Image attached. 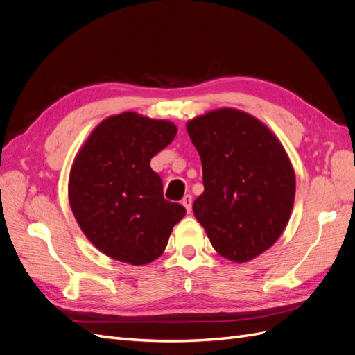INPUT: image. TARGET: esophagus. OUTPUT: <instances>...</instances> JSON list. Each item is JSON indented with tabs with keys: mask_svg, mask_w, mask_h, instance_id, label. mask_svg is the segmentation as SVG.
I'll return each instance as SVG.
<instances>
[{
	"mask_svg": "<svg viewBox=\"0 0 355 355\" xmlns=\"http://www.w3.org/2000/svg\"><path fill=\"white\" fill-rule=\"evenodd\" d=\"M182 206L187 209L188 213H191V207H192V197L189 194H187L184 198H182Z\"/></svg>",
	"mask_w": 355,
	"mask_h": 355,
	"instance_id": "1",
	"label": "esophagus"
}]
</instances>
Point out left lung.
<instances>
[{"label":"left lung","mask_w":355,"mask_h":355,"mask_svg":"<svg viewBox=\"0 0 355 355\" xmlns=\"http://www.w3.org/2000/svg\"><path fill=\"white\" fill-rule=\"evenodd\" d=\"M187 130L202 166L192 210L225 259L249 262L280 239L295 202V170L278 137L256 116L220 108Z\"/></svg>","instance_id":"8db88e82"}]
</instances>
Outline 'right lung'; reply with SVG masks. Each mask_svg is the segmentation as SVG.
I'll use <instances>...</instances> for the list:
<instances>
[{"mask_svg": "<svg viewBox=\"0 0 355 355\" xmlns=\"http://www.w3.org/2000/svg\"><path fill=\"white\" fill-rule=\"evenodd\" d=\"M178 127L137 112L105 118L93 128L71 167L68 197L75 220L103 254L146 265L163 254L185 207L163 197L149 166L171 144Z\"/></svg>", "mask_w": 355, "mask_h": 355, "instance_id": "1", "label": "right lung"}]
</instances>
